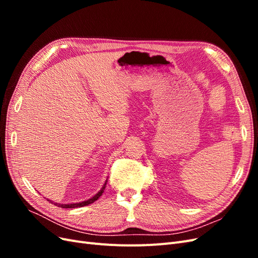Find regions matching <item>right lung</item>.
<instances>
[{
	"mask_svg": "<svg viewBox=\"0 0 258 258\" xmlns=\"http://www.w3.org/2000/svg\"><path fill=\"white\" fill-rule=\"evenodd\" d=\"M106 182H107V178L105 179V182H104V184H103V186H102V188H101V189L95 195V196L91 197V198L88 199V200L81 201V202H76V204H68V205H66V204H58V202H52L51 200H48V201H50L51 204L56 205V206H58V207H60V208H63V209H73V208H81V207H84V206H88V205H90V204H93V202H95L96 200H98V199L100 198L101 195L103 194V191H104V189H105V186H106Z\"/></svg>",
	"mask_w": 258,
	"mask_h": 258,
	"instance_id": "add662e5",
	"label": "right lung"
}]
</instances>
